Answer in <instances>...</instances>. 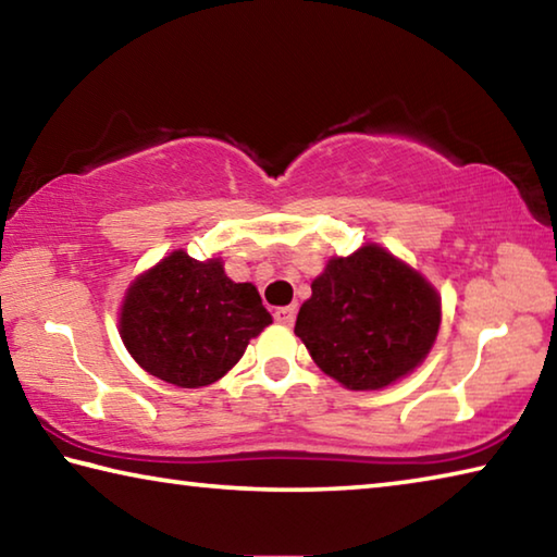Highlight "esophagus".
Returning a JSON list of instances; mask_svg holds the SVG:
<instances>
[{
	"mask_svg": "<svg viewBox=\"0 0 557 557\" xmlns=\"http://www.w3.org/2000/svg\"><path fill=\"white\" fill-rule=\"evenodd\" d=\"M295 317H297V309L295 307H280V309H275V322L277 324L292 326V324H295Z\"/></svg>",
	"mask_w": 557,
	"mask_h": 557,
	"instance_id": "34e87169",
	"label": "esophagus"
}]
</instances>
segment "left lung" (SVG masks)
Listing matches in <instances>:
<instances>
[{"mask_svg": "<svg viewBox=\"0 0 557 557\" xmlns=\"http://www.w3.org/2000/svg\"><path fill=\"white\" fill-rule=\"evenodd\" d=\"M440 297L379 245L329 260L301 305L295 334L314 363L351 391H379L430 354Z\"/></svg>", "mask_w": 557, "mask_h": 557, "instance_id": "8db88e82", "label": "left lung"}]
</instances>
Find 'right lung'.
<instances>
[{
    "mask_svg": "<svg viewBox=\"0 0 557 557\" xmlns=\"http://www.w3.org/2000/svg\"><path fill=\"white\" fill-rule=\"evenodd\" d=\"M272 317L250 282L225 277L221 260L176 250L132 282L120 334L147 373L201 388L228 373Z\"/></svg>",
    "mask_w": 557,
    "mask_h": 557,
    "instance_id": "obj_1",
    "label": "right lung"
}]
</instances>
